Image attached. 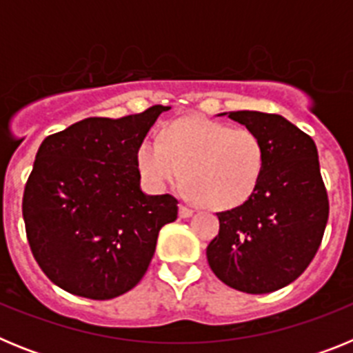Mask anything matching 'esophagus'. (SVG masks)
Instances as JSON below:
<instances>
[{"label":"esophagus","instance_id":"obj_1","mask_svg":"<svg viewBox=\"0 0 353 353\" xmlns=\"http://www.w3.org/2000/svg\"><path fill=\"white\" fill-rule=\"evenodd\" d=\"M192 208L191 207H185V205H180V217H183V219H185V217H191L192 215Z\"/></svg>","mask_w":353,"mask_h":353}]
</instances>
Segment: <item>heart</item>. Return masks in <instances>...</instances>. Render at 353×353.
<instances>
[{
  "mask_svg": "<svg viewBox=\"0 0 353 353\" xmlns=\"http://www.w3.org/2000/svg\"><path fill=\"white\" fill-rule=\"evenodd\" d=\"M138 166L154 187H187L210 208H233L256 191L265 170V146L248 127L182 118L162 132V143L139 145Z\"/></svg>",
  "mask_w": 353,
  "mask_h": 353,
  "instance_id": "b5f03b06",
  "label": "heart"
}]
</instances>
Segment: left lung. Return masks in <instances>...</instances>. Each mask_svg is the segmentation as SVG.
Segmentation results:
<instances>
[{"label": "left lung", "mask_w": 353, "mask_h": 353, "mask_svg": "<svg viewBox=\"0 0 353 353\" xmlns=\"http://www.w3.org/2000/svg\"><path fill=\"white\" fill-rule=\"evenodd\" d=\"M228 117L260 136L265 170L248 201L217 214L219 233L208 244L207 260L212 272L239 292H276L307 269L329 219L316 145L279 114Z\"/></svg>", "instance_id": "1"}]
</instances>
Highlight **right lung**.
<instances>
[{"instance_id":"add662e5","label":"right lung","mask_w":353,"mask_h":353,"mask_svg":"<svg viewBox=\"0 0 353 353\" xmlns=\"http://www.w3.org/2000/svg\"><path fill=\"white\" fill-rule=\"evenodd\" d=\"M166 105L111 120L86 118L48 136L23 196L33 258L61 290L108 301L141 281L179 199L146 196L138 150Z\"/></svg>"}]
</instances>
